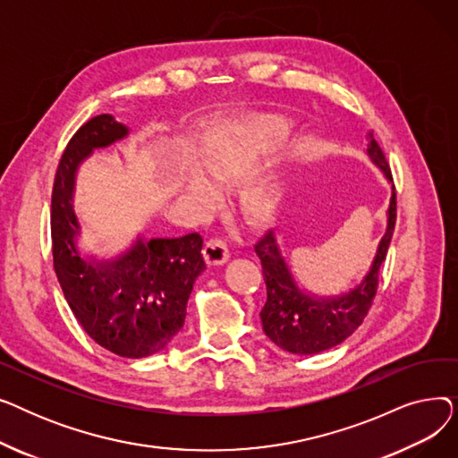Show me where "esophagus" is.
<instances>
[{
    "mask_svg": "<svg viewBox=\"0 0 458 458\" xmlns=\"http://www.w3.org/2000/svg\"><path fill=\"white\" fill-rule=\"evenodd\" d=\"M204 258L208 266H223V263L230 258L228 247L223 239H209L204 245Z\"/></svg>",
    "mask_w": 458,
    "mask_h": 458,
    "instance_id": "1",
    "label": "esophagus"
}]
</instances>
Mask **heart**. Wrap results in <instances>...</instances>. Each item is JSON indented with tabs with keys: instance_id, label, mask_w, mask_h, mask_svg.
<instances>
[{
	"instance_id": "1",
	"label": "heart",
	"mask_w": 458,
	"mask_h": 458,
	"mask_svg": "<svg viewBox=\"0 0 458 458\" xmlns=\"http://www.w3.org/2000/svg\"><path fill=\"white\" fill-rule=\"evenodd\" d=\"M290 131V120L278 114H263L247 124L216 131L202 157L204 173L216 185H230L245 176L261 156L284 142ZM295 157V152L280 157L269 174L245 182L237 195L245 219L254 225H269L276 219L287 199V176ZM211 182L192 174L183 189V202L197 216L209 215L221 202V192Z\"/></svg>"
}]
</instances>
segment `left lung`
Instances as JSON below:
<instances>
[{
  "instance_id": "left-lung-1",
  "label": "left lung",
  "mask_w": 458,
  "mask_h": 458,
  "mask_svg": "<svg viewBox=\"0 0 458 458\" xmlns=\"http://www.w3.org/2000/svg\"><path fill=\"white\" fill-rule=\"evenodd\" d=\"M366 154L378 171L392 183L390 166L384 157L373 131L366 135ZM395 226V191L386 209V230L377 245L371 266L362 280L338 295H318L306 290L295 276L290 261L284 256L278 230L263 235L254 247L267 287V301L259 318L263 332L282 351L293 354H316L345 342L362 325L373 302L378 284V271L394 235Z\"/></svg>"
}]
</instances>
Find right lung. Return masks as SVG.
Here are the masks:
<instances>
[{
  "instance_id": "obj_1",
  "label": "right lung",
  "mask_w": 458,
  "mask_h": 458,
  "mask_svg": "<svg viewBox=\"0 0 458 458\" xmlns=\"http://www.w3.org/2000/svg\"><path fill=\"white\" fill-rule=\"evenodd\" d=\"M128 135L126 124L100 114L70 139L52 195L54 267L72 314L96 344L124 358H147L182 330L206 261L200 233L147 239L137 232L111 256L81 249L85 226L74 206L80 166Z\"/></svg>"
}]
</instances>
